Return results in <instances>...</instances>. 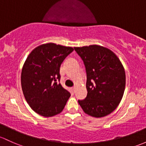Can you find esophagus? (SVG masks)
<instances>
[{
  "mask_svg": "<svg viewBox=\"0 0 146 146\" xmlns=\"http://www.w3.org/2000/svg\"><path fill=\"white\" fill-rule=\"evenodd\" d=\"M72 92H73V93H74L75 92H76V88H75V87H73V88H72Z\"/></svg>",
  "mask_w": 146,
  "mask_h": 146,
  "instance_id": "obj_1",
  "label": "esophagus"
}]
</instances>
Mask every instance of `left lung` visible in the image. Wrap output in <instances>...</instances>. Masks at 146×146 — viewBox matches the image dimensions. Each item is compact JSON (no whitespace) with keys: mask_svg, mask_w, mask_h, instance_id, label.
I'll return each mask as SVG.
<instances>
[{"mask_svg":"<svg viewBox=\"0 0 146 146\" xmlns=\"http://www.w3.org/2000/svg\"><path fill=\"white\" fill-rule=\"evenodd\" d=\"M87 72V97L79 100L86 114L103 117L114 111L120 103L125 89V68L113 51L104 46L75 47Z\"/></svg>","mask_w":146,"mask_h":146,"instance_id":"8db88e82","label":"left lung"}]
</instances>
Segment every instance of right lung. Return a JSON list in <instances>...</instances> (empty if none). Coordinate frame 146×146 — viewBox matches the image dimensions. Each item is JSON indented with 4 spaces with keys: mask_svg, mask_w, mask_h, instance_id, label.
<instances>
[{
    "mask_svg": "<svg viewBox=\"0 0 146 146\" xmlns=\"http://www.w3.org/2000/svg\"><path fill=\"white\" fill-rule=\"evenodd\" d=\"M73 51L72 47L49 42L36 47L27 56L21 70V88L38 114L52 117L64 110L70 94L57 80L61 63Z\"/></svg>",
    "mask_w": 146,
    "mask_h": 146,
    "instance_id": "obj_1",
    "label": "right lung"
}]
</instances>
